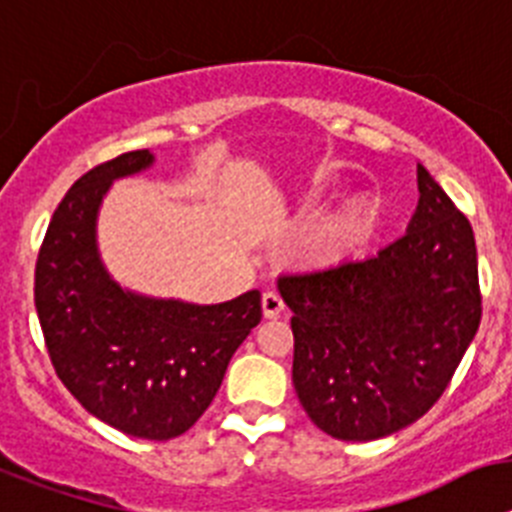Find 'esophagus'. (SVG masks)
I'll list each match as a JSON object with an SVG mask.
<instances>
[{"label":"esophagus","mask_w":512,"mask_h":512,"mask_svg":"<svg viewBox=\"0 0 512 512\" xmlns=\"http://www.w3.org/2000/svg\"><path fill=\"white\" fill-rule=\"evenodd\" d=\"M283 299L278 296L275 291H265L262 293V314H265V319H275V317H281L283 314Z\"/></svg>","instance_id":"esophagus-1"}]
</instances>
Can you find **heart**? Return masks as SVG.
<instances>
[{"instance_id":"1","label":"heart","mask_w":512,"mask_h":512,"mask_svg":"<svg viewBox=\"0 0 512 512\" xmlns=\"http://www.w3.org/2000/svg\"><path fill=\"white\" fill-rule=\"evenodd\" d=\"M379 229V213L373 206H355L348 213H342L340 221L332 229L327 239V255L332 260H345V257L361 255L368 244L376 237Z\"/></svg>"}]
</instances>
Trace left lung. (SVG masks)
<instances>
[{
  "label": "left lung",
  "mask_w": 512,
  "mask_h": 512,
  "mask_svg": "<svg viewBox=\"0 0 512 512\" xmlns=\"http://www.w3.org/2000/svg\"><path fill=\"white\" fill-rule=\"evenodd\" d=\"M407 234L379 255L288 273L293 389L337 441H379L420 420L482 319L477 244L464 213L417 164Z\"/></svg>",
  "instance_id": "1"
}]
</instances>
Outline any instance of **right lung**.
<instances>
[{"instance_id":"right-lung-1","label":"right lung","mask_w":512,"mask_h":512,"mask_svg":"<svg viewBox=\"0 0 512 512\" xmlns=\"http://www.w3.org/2000/svg\"><path fill=\"white\" fill-rule=\"evenodd\" d=\"M151 164L149 149L128 151L71 185L35 265V309L53 368L84 410L133 438L170 441L208 410L262 306L260 291L224 304L146 296L108 273L100 206L115 180Z\"/></svg>"}]
</instances>
